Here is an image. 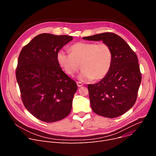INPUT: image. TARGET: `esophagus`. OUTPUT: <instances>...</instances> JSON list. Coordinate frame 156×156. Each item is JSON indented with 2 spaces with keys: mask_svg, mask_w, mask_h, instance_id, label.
I'll return each mask as SVG.
<instances>
[{
  "mask_svg": "<svg viewBox=\"0 0 156 156\" xmlns=\"http://www.w3.org/2000/svg\"><path fill=\"white\" fill-rule=\"evenodd\" d=\"M76 84H77L78 87H81V86L83 85V84L81 82H80V81L76 82Z\"/></svg>",
  "mask_w": 156,
  "mask_h": 156,
  "instance_id": "obj_1",
  "label": "esophagus"
}]
</instances>
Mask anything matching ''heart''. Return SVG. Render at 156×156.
Wrapping results in <instances>:
<instances>
[{
    "label": "heart",
    "mask_w": 156,
    "mask_h": 156,
    "mask_svg": "<svg viewBox=\"0 0 156 156\" xmlns=\"http://www.w3.org/2000/svg\"><path fill=\"white\" fill-rule=\"evenodd\" d=\"M70 54L63 50L57 54V60L64 72L73 76L82 69L78 78L83 81L104 78L110 70L113 59L112 51L105 43L79 42L71 46Z\"/></svg>",
    "instance_id": "heart-1"
}]
</instances>
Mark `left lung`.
I'll use <instances>...</instances> for the list:
<instances>
[{
    "label": "left lung",
    "instance_id": "1",
    "mask_svg": "<svg viewBox=\"0 0 156 156\" xmlns=\"http://www.w3.org/2000/svg\"><path fill=\"white\" fill-rule=\"evenodd\" d=\"M83 39L102 41L108 44L113 54L112 65L107 75L99 83L87 85L92 110L107 118L124 114L135 104L141 81L135 52L115 33H104Z\"/></svg>",
    "mask_w": 156,
    "mask_h": 156
}]
</instances>
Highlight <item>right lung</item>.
Here are the masks:
<instances>
[{"label":"right lung","mask_w":156,"mask_h":156,"mask_svg":"<svg viewBox=\"0 0 156 156\" xmlns=\"http://www.w3.org/2000/svg\"><path fill=\"white\" fill-rule=\"evenodd\" d=\"M73 40L67 35L40 34L21 49L16 70L21 97L26 108L37 119L55 122L71 112L76 82L62 70L57 52Z\"/></svg>","instance_id":"right-lung-1"}]
</instances>
